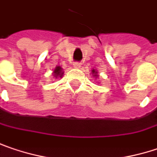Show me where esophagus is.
Here are the masks:
<instances>
[{"instance_id": "esophagus-1", "label": "esophagus", "mask_w": 157, "mask_h": 157, "mask_svg": "<svg viewBox=\"0 0 157 157\" xmlns=\"http://www.w3.org/2000/svg\"><path fill=\"white\" fill-rule=\"evenodd\" d=\"M73 65H74V67H75V68H80L82 64H81V63H79V62H75Z\"/></svg>"}]
</instances>
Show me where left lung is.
<instances>
[{"instance_id": "obj_1", "label": "left lung", "mask_w": 157, "mask_h": 157, "mask_svg": "<svg viewBox=\"0 0 157 157\" xmlns=\"http://www.w3.org/2000/svg\"><path fill=\"white\" fill-rule=\"evenodd\" d=\"M91 75H92V77H95V78H98V71L96 69L91 70Z\"/></svg>"}]
</instances>
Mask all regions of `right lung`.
<instances>
[{
	"label": "right lung",
	"instance_id": "1",
	"mask_svg": "<svg viewBox=\"0 0 157 157\" xmlns=\"http://www.w3.org/2000/svg\"><path fill=\"white\" fill-rule=\"evenodd\" d=\"M63 75H64V71H63V68L60 66H57L55 67V69L53 70V76H54L55 79L62 78Z\"/></svg>",
	"mask_w": 157,
	"mask_h": 157
}]
</instances>
